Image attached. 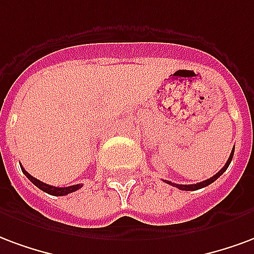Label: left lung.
<instances>
[{"label": "left lung", "mask_w": 254, "mask_h": 254, "mask_svg": "<svg viewBox=\"0 0 254 254\" xmlns=\"http://www.w3.org/2000/svg\"><path fill=\"white\" fill-rule=\"evenodd\" d=\"M233 154H234V147H233V150H231V153H230V157H229V160H227V162L225 164V166L222 168L216 175H214L212 177H210V179H207V180L204 181H201V183H197V184H190V186H183V184H175V183H170V181H166L165 183H168V184H170V186H173L176 187V188H179V190H200V188H204V187L207 186H210L211 183H214V181L218 179V177H221L223 173H225V170L229 168V165H230V162L231 160H233Z\"/></svg>", "instance_id": "8db88e82"}]
</instances>
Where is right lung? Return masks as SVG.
Returning <instances> with one entry per match:
<instances>
[{
    "mask_svg": "<svg viewBox=\"0 0 254 254\" xmlns=\"http://www.w3.org/2000/svg\"><path fill=\"white\" fill-rule=\"evenodd\" d=\"M21 170H23V173L27 177H28V180L32 181V184L38 187L39 190H42L43 192L46 193H49V195H53V196H64V195H68V193H71V192H75L77 190L81 188V184H77V186H70V187H62V188H59V187H53V186H49V184H46L43 181L38 180V179H35L32 176L29 175L27 170L24 169L23 166H21Z\"/></svg>",
    "mask_w": 254,
    "mask_h": 254,
    "instance_id": "1",
    "label": "right lung"
}]
</instances>
